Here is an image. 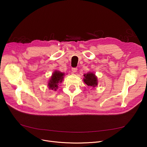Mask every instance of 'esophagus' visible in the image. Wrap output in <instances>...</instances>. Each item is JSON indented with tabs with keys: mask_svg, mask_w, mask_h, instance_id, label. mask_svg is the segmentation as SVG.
Masks as SVG:
<instances>
[{
	"mask_svg": "<svg viewBox=\"0 0 147 147\" xmlns=\"http://www.w3.org/2000/svg\"><path fill=\"white\" fill-rule=\"evenodd\" d=\"M71 71H72V73L74 74V73H76L77 71H78V68H73L71 69Z\"/></svg>",
	"mask_w": 147,
	"mask_h": 147,
	"instance_id": "34e87169",
	"label": "esophagus"
}]
</instances>
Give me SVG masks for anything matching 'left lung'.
Here are the masks:
<instances>
[{
    "label": "left lung",
    "mask_w": 147,
    "mask_h": 147,
    "mask_svg": "<svg viewBox=\"0 0 147 147\" xmlns=\"http://www.w3.org/2000/svg\"><path fill=\"white\" fill-rule=\"evenodd\" d=\"M83 82L85 83L88 86L95 88L98 83V78L94 72H88L86 74H84Z\"/></svg>",
    "instance_id": "obj_1"
}]
</instances>
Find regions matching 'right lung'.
<instances>
[{"label":"right lung","mask_w":147,"mask_h":147,"mask_svg":"<svg viewBox=\"0 0 147 147\" xmlns=\"http://www.w3.org/2000/svg\"><path fill=\"white\" fill-rule=\"evenodd\" d=\"M64 73H62L58 70H55L52 73L48 83V87L49 89L57 90L59 84L63 80L65 76Z\"/></svg>","instance_id":"right-lung-1"}]
</instances>
